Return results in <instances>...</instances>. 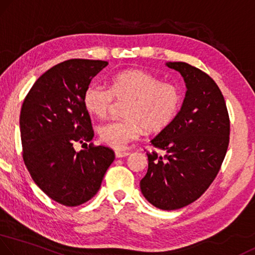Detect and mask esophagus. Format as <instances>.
Masks as SVG:
<instances>
[{
  "mask_svg": "<svg viewBox=\"0 0 255 255\" xmlns=\"http://www.w3.org/2000/svg\"><path fill=\"white\" fill-rule=\"evenodd\" d=\"M128 155H130V152H128V151H120V150L115 151V156L117 158L127 157V156H128Z\"/></svg>",
  "mask_w": 255,
  "mask_h": 255,
  "instance_id": "esophagus-1",
  "label": "esophagus"
}]
</instances>
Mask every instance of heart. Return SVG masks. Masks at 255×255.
<instances>
[{
    "instance_id": "obj_1",
    "label": "heart",
    "mask_w": 255,
    "mask_h": 255,
    "mask_svg": "<svg viewBox=\"0 0 255 255\" xmlns=\"http://www.w3.org/2000/svg\"><path fill=\"white\" fill-rule=\"evenodd\" d=\"M127 100L124 119L105 123L98 130L107 146L123 149L139 138L144 128L157 132L170 124L181 106V92L177 85L160 82L158 77L141 69H128L115 74L109 89L98 83L88 85L83 93V106L89 114L103 119L113 101Z\"/></svg>"
}]
</instances>
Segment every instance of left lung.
<instances>
[{"instance_id": "8db88e82", "label": "left lung", "mask_w": 255, "mask_h": 255, "mask_svg": "<svg viewBox=\"0 0 255 255\" xmlns=\"http://www.w3.org/2000/svg\"><path fill=\"white\" fill-rule=\"evenodd\" d=\"M181 74L186 97L173 121L150 142L165 156L148 152L141 193L160 210H178L201 197L217 177L229 143L228 111L207 74L186 62L165 64Z\"/></svg>"}]
</instances>
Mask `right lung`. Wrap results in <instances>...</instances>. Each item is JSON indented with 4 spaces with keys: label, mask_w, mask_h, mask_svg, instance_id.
<instances>
[{
    "label": "right lung",
    "mask_w": 255,
    "mask_h": 255,
    "mask_svg": "<svg viewBox=\"0 0 255 255\" xmlns=\"http://www.w3.org/2000/svg\"><path fill=\"white\" fill-rule=\"evenodd\" d=\"M107 65L89 59L60 62L38 77L23 100L19 120L23 162L38 188L62 205L91 199L115 158L104 146L74 149L93 138L83 93Z\"/></svg>",
    "instance_id": "obj_1"
}]
</instances>
